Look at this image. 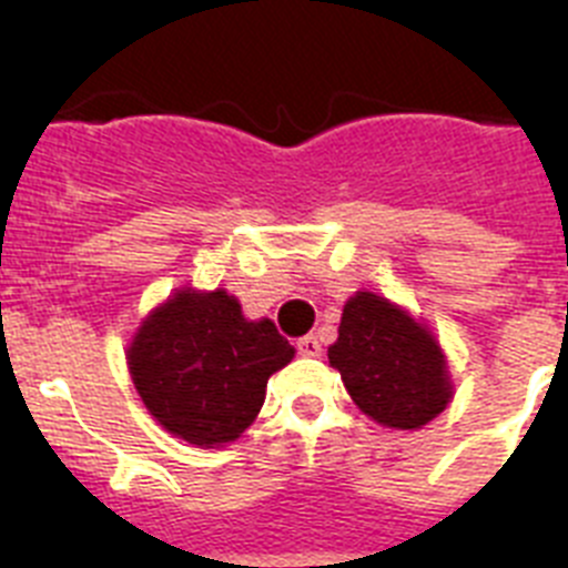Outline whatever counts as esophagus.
Wrapping results in <instances>:
<instances>
[{
    "label": "esophagus",
    "mask_w": 568,
    "mask_h": 568,
    "mask_svg": "<svg viewBox=\"0 0 568 568\" xmlns=\"http://www.w3.org/2000/svg\"><path fill=\"white\" fill-rule=\"evenodd\" d=\"M295 346H298V353L304 355V358H315V355H321V344L315 335H304V338L295 341Z\"/></svg>",
    "instance_id": "1"
}]
</instances>
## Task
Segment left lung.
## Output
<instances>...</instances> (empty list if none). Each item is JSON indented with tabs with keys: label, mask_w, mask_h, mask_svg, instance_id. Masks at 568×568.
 Returning <instances> with one entry per match:
<instances>
[{
	"label": "left lung",
	"mask_w": 568,
	"mask_h": 568,
	"mask_svg": "<svg viewBox=\"0 0 568 568\" xmlns=\"http://www.w3.org/2000/svg\"><path fill=\"white\" fill-rule=\"evenodd\" d=\"M327 355L355 406L386 429H420L453 400V375L433 329L384 295L358 290L346 301Z\"/></svg>",
	"instance_id": "1"
}]
</instances>
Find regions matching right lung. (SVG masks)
Returning <instances> with one entry per match:
<instances>
[{
	"label": "right lung",
	"instance_id": "1",
	"mask_svg": "<svg viewBox=\"0 0 568 568\" xmlns=\"http://www.w3.org/2000/svg\"><path fill=\"white\" fill-rule=\"evenodd\" d=\"M295 349L270 318L250 321L227 290H175L128 344V369L148 413L202 449L233 444L264 406L270 375Z\"/></svg>",
	"mask_w": 568,
	"mask_h": 568
}]
</instances>
